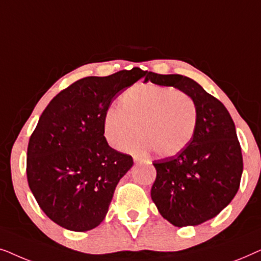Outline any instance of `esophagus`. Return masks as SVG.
Returning a JSON list of instances; mask_svg holds the SVG:
<instances>
[{
  "label": "esophagus",
  "instance_id": "34e87169",
  "mask_svg": "<svg viewBox=\"0 0 261 261\" xmlns=\"http://www.w3.org/2000/svg\"><path fill=\"white\" fill-rule=\"evenodd\" d=\"M133 159H134L135 163H140V162H142V159L140 158V156H138V155H134Z\"/></svg>",
  "mask_w": 261,
  "mask_h": 261
}]
</instances>
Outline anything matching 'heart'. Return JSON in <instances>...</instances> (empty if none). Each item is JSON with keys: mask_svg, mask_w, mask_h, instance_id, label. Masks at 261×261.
Segmentation results:
<instances>
[{"mask_svg": "<svg viewBox=\"0 0 261 261\" xmlns=\"http://www.w3.org/2000/svg\"><path fill=\"white\" fill-rule=\"evenodd\" d=\"M120 107L105 114L103 129L109 145L126 148L144 134L135 148L153 151L160 156L180 153L194 139L198 124V108L187 92L158 84H138L123 92Z\"/></svg>", "mask_w": 261, "mask_h": 261, "instance_id": "heart-1", "label": "heart"}]
</instances>
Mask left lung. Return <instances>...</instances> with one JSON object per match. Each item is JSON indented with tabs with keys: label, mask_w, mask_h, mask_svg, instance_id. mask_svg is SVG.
I'll use <instances>...</instances> for the list:
<instances>
[{
	"label": "left lung",
	"mask_w": 261,
	"mask_h": 261,
	"mask_svg": "<svg viewBox=\"0 0 261 261\" xmlns=\"http://www.w3.org/2000/svg\"><path fill=\"white\" fill-rule=\"evenodd\" d=\"M146 82L174 87L195 99L197 130L180 153L154 160L151 197L159 213L176 227L197 226L231 202L244 170L241 146L226 107L191 78L148 72Z\"/></svg>",
	"instance_id": "1"
}]
</instances>
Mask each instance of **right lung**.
Returning a JSON list of instances; mask_svg holds the SVG:
<instances>
[{"mask_svg":"<svg viewBox=\"0 0 261 261\" xmlns=\"http://www.w3.org/2000/svg\"><path fill=\"white\" fill-rule=\"evenodd\" d=\"M147 71L85 77L49 102L30 138L27 180L42 212L60 227L85 231L105 220L133 158L108 145L103 129L110 102Z\"/></svg>","mask_w":261,"mask_h":261,"instance_id":"right-lung-1","label":"right lung"}]
</instances>
